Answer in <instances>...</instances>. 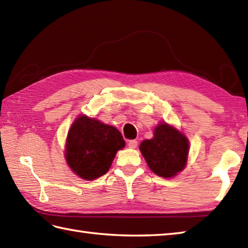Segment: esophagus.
Returning <instances> with one entry per match:
<instances>
[{
    "instance_id": "34e87169",
    "label": "esophagus",
    "mask_w": 248,
    "mask_h": 248,
    "mask_svg": "<svg viewBox=\"0 0 248 248\" xmlns=\"http://www.w3.org/2000/svg\"><path fill=\"white\" fill-rule=\"evenodd\" d=\"M138 144H139V141L136 140H129L128 146L130 147V148H136V147H138Z\"/></svg>"
}]
</instances>
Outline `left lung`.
<instances>
[{
	"instance_id": "obj_1",
	"label": "left lung",
	"mask_w": 248,
	"mask_h": 248,
	"mask_svg": "<svg viewBox=\"0 0 248 248\" xmlns=\"http://www.w3.org/2000/svg\"><path fill=\"white\" fill-rule=\"evenodd\" d=\"M140 149L152 171L170 178L186 167L188 141L175 128L161 124L155 130L154 139L141 141Z\"/></svg>"
}]
</instances>
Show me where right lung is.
<instances>
[{
	"label": "right lung",
	"instance_id": "1",
	"mask_svg": "<svg viewBox=\"0 0 248 248\" xmlns=\"http://www.w3.org/2000/svg\"><path fill=\"white\" fill-rule=\"evenodd\" d=\"M124 147L123 135L115 127L83 115L68 132L66 160L78 176L93 180L108 172L117 151Z\"/></svg>",
	"mask_w": 248,
	"mask_h": 248
}]
</instances>
